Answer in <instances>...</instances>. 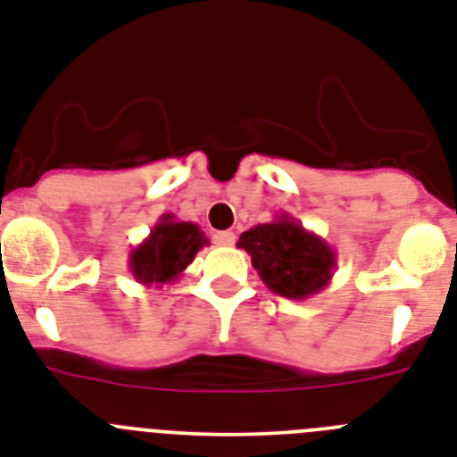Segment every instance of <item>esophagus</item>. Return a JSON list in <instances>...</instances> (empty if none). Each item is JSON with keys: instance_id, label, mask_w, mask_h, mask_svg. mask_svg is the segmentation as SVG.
Instances as JSON below:
<instances>
[{"instance_id": "1", "label": "esophagus", "mask_w": 457, "mask_h": 457, "mask_svg": "<svg viewBox=\"0 0 457 457\" xmlns=\"http://www.w3.org/2000/svg\"><path fill=\"white\" fill-rule=\"evenodd\" d=\"M214 245H220V247H231V245H236V233L233 231L214 233Z\"/></svg>"}]
</instances>
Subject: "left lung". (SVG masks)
<instances>
[{
    "instance_id": "obj_1",
    "label": "left lung",
    "mask_w": 457,
    "mask_h": 457,
    "mask_svg": "<svg viewBox=\"0 0 457 457\" xmlns=\"http://www.w3.org/2000/svg\"><path fill=\"white\" fill-rule=\"evenodd\" d=\"M237 247L252 256V266L272 294L291 300H305L323 291L337 268L335 249L288 212L275 214L268 224L252 226L240 236Z\"/></svg>"
}]
</instances>
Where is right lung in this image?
<instances>
[{"mask_svg": "<svg viewBox=\"0 0 457 457\" xmlns=\"http://www.w3.org/2000/svg\"><path fill=\"white\" fill-rule=\"evenodd\" d=\"M210 245L201 226L175 220L166 212L152 226L150 236L129 252V272L143 287H157L178 282V277L196 259L198 249Z\"/></svg>", "mask_w": 457, "mask_h": 457, "instance_id": "right-lung-1", "label": "right lung"}]
</instances>
